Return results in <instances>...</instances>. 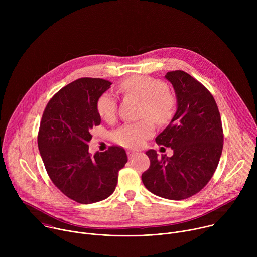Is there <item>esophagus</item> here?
<instances>
[{"mask_svg":"<svg viewBox=\"0 0 257 257\" xmlns=\"http://www.w3.org/2000/svg\"><path fill=\"white\" fill-rule=\"evenodd\" d=\"M127 155H128V158H129V159H133V158L137 155V153H136V152H133V151H129V152H127Z\"/></svg>","mask_w":257,"mask_h":257,"instance_id":"obj_1","label":"esophagus"}]
</instances>
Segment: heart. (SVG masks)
I'll list each match as a JSON object with an SVG mask.
<instances>
[{"label":"heart","mask_w":257,"mask_h":257,"mask_svg":"<svg viewBox=\"0 0 257 257\" xmlns=\"http://www.w3.org/2000/svg\"><path fill=\"white\" fill-rule=\"evenodd\" d=\"M125 93L133 94L143 100L141 114L151 117L157 124H167L174 114V98L168 92V86L161 80L145 76H134L120 85ZM98 115L106 120H113L117 113V99L111 92L102 93L96 102ZM155 132V126L150 119L127 123L113 133L114 140L128 149L140 146L145 139Z\"/></svg>","instance_id":"1"}]
</instances>
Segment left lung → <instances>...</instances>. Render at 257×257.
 Wrapping results in <instances>:
<instances>
[{"label": "left lung", "instance_id": "obj_1", "mask_svg": "<svg viewBox=\"0 0 257 257\" xmlns=\"http://www.w3.org/2000/svg\"><path fill=\"white\" fill-rule=\"evenodd\" d=\"M165 78L171 82L177 109L156 141L174 151L162 157L146 152L151 166L142 176L146 189L171 200L188 198L199 192L211 179L223 151V128L211 93L188 73L176 70Z\"/></svg>", "mask_w": 257, "mask_h": 257}]
</instances>
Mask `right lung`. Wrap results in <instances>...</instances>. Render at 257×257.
Returning <instances> with one entry per match:
<instances>
[{
    "instance_id": "1",
    "label": "right lung",
    "mask_w": 257,
    "mask_h": 257,
    "mask_svg": "<svg viewBox=\"0 0 257 257\" xmlns=\"http://www.w3.org/2000/svg\"><path fill=\"white\" fill-rule=\"evenodd\" d=\"M111 85L99 78L69 83L48 102L41 121L38 144L48 175L66 196L79 203H94L111 195L128 161L119 146L93 156L88 153L90 130L101 121L97 99Z\"/></svg>"
}]
</instances>
